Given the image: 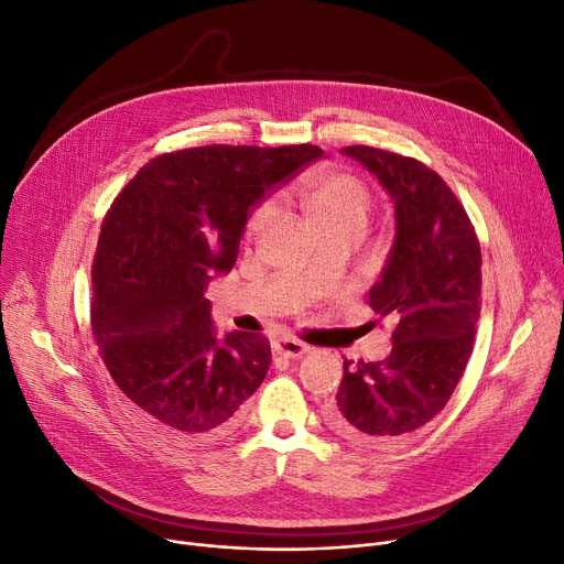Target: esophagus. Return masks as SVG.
<instances>
[{
  "instance_id": "34e87169",
  "label": "esophagus",
  "mask_w": 564,
  "mask_h": 564,
  "mask_svg": "<svg viewBox=\"0 0 564 564\" xmlns=\"http://www.w3.org/2000/svg\"><path fill=\"white\" fill-rule=\"evenodd\" d=\"M272 349H274V357L279 359H300L308 351V347L300 340H276Z\"/></svg>"
}]
</instances>
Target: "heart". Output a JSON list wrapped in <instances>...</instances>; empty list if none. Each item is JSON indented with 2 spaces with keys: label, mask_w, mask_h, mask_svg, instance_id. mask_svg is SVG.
<instances>
[{
  "label": "heart",
  "mask_w": 564,
  "mask_h": 564,
  "mask_svg": "<svg viewBox=\"0 0 564 564\" xmlns=\"http://www.w3.org/2000/svg\"><path fill=\"white\" fill-rule=\"evenodd\" d=\"M300 194L317 232L336 226L364 228L372 207V194L361 177L334 166H319L306 173ZM267 219H270V203H260L247 221V230L251 235L260 232Z\"/></svg>",
  "instance_id": "b5f03b06"
}]
</instances>
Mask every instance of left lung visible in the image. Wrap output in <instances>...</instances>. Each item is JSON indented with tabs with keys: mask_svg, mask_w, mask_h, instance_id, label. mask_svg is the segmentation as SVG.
<instances>
[{
	"mask_svg": "<svg viewBox=\"0 0 564 564\" xmlns=\"http://www.w3.org/2000/svg\"><path fill=\"white\" fill-rule=\"evenodd\" d=\"M343 153L377 175L395 203V242L368 304L391 317L383 361H347L327 425L354 446H391L448 404L480 319L482 253L476 228L443 177L370 145Z\"/></svg>",
	"mask_w": 564,
	"mask_h": 564,
	"instance_id": "8db88e82",
	"label": "left lung"
}]
</instances>
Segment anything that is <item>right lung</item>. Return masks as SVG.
I'll use <instances>...</instances> for the list:
<instances>
[{"label":"right lung","instance_id":"1","mask_svg":"<svg viewBox=\"0 0 564 564\" xmlns=\"http://www.w3.org/2000/svg\"><path fill=\"white\" fill-rule=\"evenodd\" d=\"M322 148L198 145L139 169L105 215L91 329L134 416L181 441L224 436L270 370V340L217 338L205 285L232 270L251 207Z\"/></svg>","mask_w":564,"mask_h":564}]
</instances>
